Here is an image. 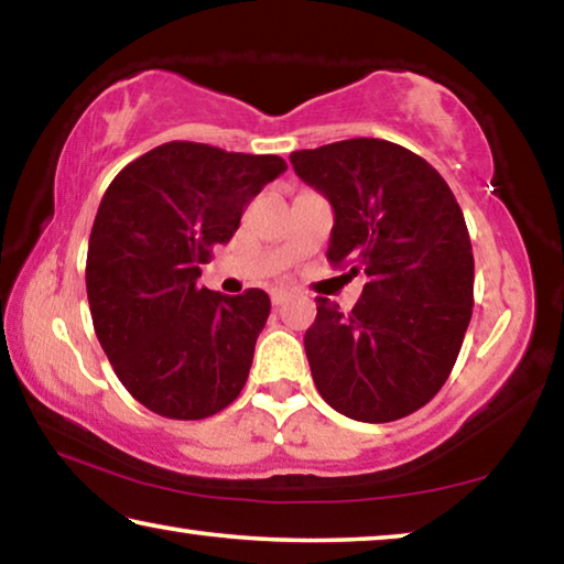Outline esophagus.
Wrapping results in <instances>:
<instances>
[{"label": "esophagus", "instance_id": "34e87169", "mask_svg": "<svg viewBox=\"0 0 564 564\" xmlns=\"http://www.w3.org/2000/svg\"><path fill=\"white\" fill-rule=\"evenodd\" d=\"M289 295H291V293L285 291V289H273V291H271V303H273V305H283L285 301H289Z\"/></svg>", "mask_w": 564, "mask_h": 564}]
</instances>
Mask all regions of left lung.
<instances>
[{
	"instance_id": "left-lung-1",
	"label": "left lung",
	"mask_w": 564,
	"mask_h": 564,
	"mask_svg": "<svg viewBox=\"0 0 564 564\" xmlns=\"http://www.w3.org/2000/svg\"><path fill=\"white\" fill-rule=\"evenodd\" d=\"M333 206L328 261L366 273L352 311L316 299L305 356L323 400L360 423H390L433 400L473 316L470 234L445 178L405 147L348 139L293 151Z\"/></svg>"
}]
</instances>
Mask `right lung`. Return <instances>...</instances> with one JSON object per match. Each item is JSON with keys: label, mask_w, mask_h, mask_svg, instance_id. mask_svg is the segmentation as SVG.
Wrapping results in <instances>:
<instances>
[{"label": "right lung", "mask_w": 564, "mask_h": 564, "mask_svg": "<svg viewBox=\"0 0 564 564\" xmlns=\"http://www.w3.org/2000/svg\"><path fill=\"white\" fill-rule=\"evenodd\" d=\"M283 171L273 154L169 141L109 184L89 236L87 295L113 373L144 408L202 420L243 390L269 293L224 295L196 281Z\"/></svg>", "instance_id": "obj_1"}]
</instances>
